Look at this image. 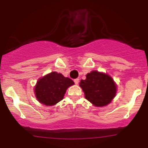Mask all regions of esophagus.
Returning a JSON list of instances; mask_svg holds the SVG:
<instances>
[{
  "label": "esophagus",
  "instance_id": "esophagus-1",
  "mask_svg": "<svg viewBox=\"0 0 148 148\" xmlns=\"http://www.w3.org/2000/svg\"><path fill=\"white\" fill-rule=\"evenodd\" d=\"M74 83H75V84L77 85L78 84H79V78H78V79H74Z\"/></svg>",
  "mask_w": 148,
  "mask_h": 148
}]
</instances>
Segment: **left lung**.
I'll return each mask as SVG.
<instances>
[{"label":"left lung","instance_id":"1","mask_svg":"<svg viewBox=\"0 0 148 148\" xmlns=\"http://www.w3.org/2000/svg\"><path fill=\"white\" fill-rule=\"evenodd\" d=\"M79 86L85 97L95 106H104L111 103L116 95L117 86L113 79L104 73L92 71L81 80Z\"/></svg>","mask_w":148,"mask_h":148}]
</instances>
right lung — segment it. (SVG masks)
<instances>
[{"label":"right lung","instance_id":"add662e5","mask_svg":"<svg viewBox=\"0 0 148 148\" xmlns=\"http://www.w3.org/2000/svg\"><path fill=\"white\" fill-rule=\"evenodd\" d=\"M74 84V81L69 78L53 72L37 81L35 94L42 104L53 106L63 99L67 88Z\"/></svg>","mask_w":148,"mask_h":148}]
</instances>
